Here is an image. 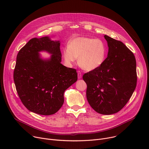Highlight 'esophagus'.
Instances as JSON below:
<instances>
[{
	"label": "esophagus",
	"mask_w": 149,
	"mask_h": 149,
	"mask_svg": "<svg viewBox=\"0 0 149 149\" xmlns=\"http://www.w3.org/2000/svg\"><path fill=\"white\" fill-rule=\"evenodd\" d=\"M77 73H78V79H81V77H82V74H81V71H78L77 72Z\"/></svg>",
	"instance_id": "esophagus-1"
}]
</instances>
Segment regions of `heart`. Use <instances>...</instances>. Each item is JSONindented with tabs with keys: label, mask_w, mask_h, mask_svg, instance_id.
Here are the masks:
<instances>
[{
	"label": "heart",
	"mask_w": 149,
	"mask_h": 149,
	"mask_svg": "<svg viewBox=\"0 0 149 149\" xmlns=\"http://www.w3.org/2000/svg\"><path fill=\"white\" fill-rule=\"evenodd\" d=\"M106 47L98 39L78 37L74 38L63 49L65 61L72 64L78 58V64L84 70L93 71L99 68L104 62Z\"/></svg>",
	"instance_id": "obj_1"
}]
</instances>
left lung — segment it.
<instances>
[{
    "label": "left lung",
    "mask_w": 149,
    "mask_h": 149,
    "mask_svg": "<svg viewBox=\"0 0 149 149\" xmlns=\"http://www.w3.org/2000/svg\"><path fill=\"white\" fill-rule=\"evenodd\" d=\"M108 56L97 69L84 74L87 98L98 113L110 115L120 111L132 97L137 84L136 61L122 42L104 35Z\"/></svg>",
    "instance_id": "obj_1"
}]
</instances>
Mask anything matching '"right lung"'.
I'll return each instance as SVG.
<instances>
[{
    "instance_id": "add662e5",
    "label": "right lung",
    "mask_w": 149,
    "mask_h": 149,
    "mask_svg": "<svg viewBox=\"0 0 149 149\" xmlns=\"http://www.w3.org/2000/svg\"><path fill=\"white\" fill-rule=\"evenodd\" d=\"M52 54L44 60L38 52ZM61 62L60 42L48 36L34 38L20 49L13 72L17 94L29 111L44 116L56 113L64 102L65 91L77 81L75 69Z\"/></svg>"
}]
</instances>
